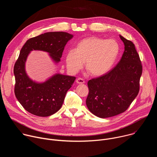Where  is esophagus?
Wrapping results in <instances>:
<instances>
[{
	"mask_svg": "<svg viewBox=\"0 0 157 157\" xmlns=\"http://www.w3.org/2000/svg\"><path fill=\"white\" fill-rule=\"evenodd\" d=\"M76 83L78 84H84L85 82H84V80L81 78H78L77 79H76Z\"/></svg>",
	"mask_w": 157,
	"mask_h": 157,
	"instance_id": "1",
	"label": "esophagus"
}]
</instances>
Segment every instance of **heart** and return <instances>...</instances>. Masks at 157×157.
Masks as SVG:
<instances>
[{
  "mask_svg": "<svg viewBox=\"0 0 157 157\" xmlns=\"http://www.w3.org/2000/svg\"><path fill=\"white\" fill-rule=\"evenodd\" d=\"M120 52L119 43L114 39L105 40L91 36L80 40L75 50L66 53L67 68L72 73L78 72L85 61V68L93 76H101L114 65Z\"/></svg>",
  "mask_w": 157,
  "mask_h": 157,
  "instance_id": "obj_1",
  "label": "heart"
}]
</instances>
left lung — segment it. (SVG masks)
Returning <instances> with one entry per match:
<instances>
[{"instance_id": "obj_1", "label": "left lung", "mask_w": 157, "mask_h": 157, "mask_svg": "<svg viewBox=\"0 0 157 157\" xmlns=\"http://www.w3.org/2000/svg\"><path fill=\"white\" fill-rule=\"evenodd\" d=\"M124 52L117 65L107 74L87 82L86 105L100 118L125 112L138 95L142 66L134 44L120 35Z\"/></svg>"}]
</instances>
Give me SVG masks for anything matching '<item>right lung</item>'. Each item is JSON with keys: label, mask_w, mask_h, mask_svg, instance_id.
Instances as JSON below:
<instances>
[{"label": "right lung", "mask_w": 157, "mask_h": 157, "mask_svg": "<svg viewBox=\"0 0 157 157\" xmlns=\"http://www.w3.org/2000/svg\"><path fill=\"white\" fill-rule=\"evenodd\" d=\"M73 35L63 32H51L30 38L21 48L13 68L15 94L29 113L40 117L54 114L61 107L66 94L76 79L74 76L56 73L43 82L33 81L25 71L30 53L39 50L48 53L56 63L60 61L64 47Z\"/></svg>", "instance_id": "right-lung-1"}]
</instances>
